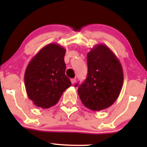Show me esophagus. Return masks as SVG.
I'll return each instance as SVG.
<instances>
[{"label":"esophagus","mask_w":147,"mask_h":147,"mask_svg":"<svg viewBox=\"0 0 147 147\" xmlns=\"http://www.w3.org/2000/svg\"><path fill=\"white\" fill-rule=\"evenodd\" d=\"M76 82V79L75 78H72V79H71V82H72V84H74Z\"/></svg>","instance_id":"34e87169"}]
</instances>
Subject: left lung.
Instances as JSON below:
<instances>
[{
  "label": "left lung",
  "instance_id": "1",
  "mask_svg": "<svg viewBox=\"0 0 147 147\" xmlns=\"http://www.w3.org/2000/svg\"><path fill=\"white\" fill-rule=\"evenodd\" d=\"M87 60L88 73L84 82L78 86L80 98L92 111L107 109L116 101L122 88V67L113 52L102 44L90 50Z\"/></svg>",
  "mask_w": 147,
  "mask_h": 147
}]
</instances>
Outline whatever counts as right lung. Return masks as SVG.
<instances>
[{"instance_id":"right-lung-1","label":"right lung","mask_w":147,"mask_h":147,"mask_svg":"<svg viewBox=\"0 0 147 147\" xmlns=\"http://www.w3.org/2000/svg\"><path fill=\"white\" fill-rule=\"evenodd\" d=\"M65 49L50 43L41 49L27 66L25 86L30 100L37 107L47 109L57 103L71 82L65 75Z\"/></svg>"}]
</instances>
